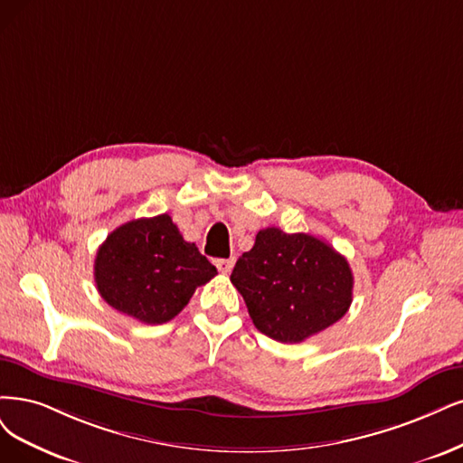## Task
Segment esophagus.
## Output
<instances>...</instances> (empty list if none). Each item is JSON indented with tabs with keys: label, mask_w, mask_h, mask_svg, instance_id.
<instances>
[{
	"label": "esophagus",
	"mask_w": 463,
	"mask_h": 463,
	"mask_svg": "<svg viewBox=\"0 0 463 463\" xmlns=\"http://www.w3.org/2000/svg\"><path fill=\"white\" fill-rule=\"evenodd\" d=\"M215 267L221 270V272H231L232 270V267H234V260H217L215 261Z\"/></svg>",
	"instance_id": "obj_1"
}]
</instances>
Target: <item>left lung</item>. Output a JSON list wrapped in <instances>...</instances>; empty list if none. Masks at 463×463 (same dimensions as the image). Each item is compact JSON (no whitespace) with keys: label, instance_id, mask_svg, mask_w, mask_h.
<instances>
[{"label":"left lung","instance_id":"8db88e82","mask_svg":"<svg viewBox=\"0 0 463 463\" xmlns=\"http://www.w3.org/2000/svg\"><path fill=\"white\" fill-rule=\"evenodd\" d=\"M231 282L255 328L280 344H299L326 330L353 301V272L344 255L322 238L277 227L258 232Z\"/></svg>","mask_w":463,"mask_h":463}]
</instances>
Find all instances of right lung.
I'll list each match as a JSON object with an SVG mask.
<instances>
[{
	"mask_svg": "<svg viewBox=\"0 0 463 463\" xmlns=\"http://www.w3.org/2000/svg\"><path fill=\"white\" fill-rule=\"evenodd\" d=\"M217 269L186 242L167 213L124 222L100 244L95 284L116 311L143 324L177 317Z\"/></svg>",
	"mask_w": 463,
	"mask_h": 463,
	"instance_id": "obj_1",
	"label": "right lung"
}]
</instances>
